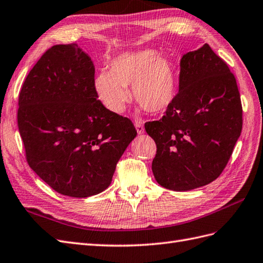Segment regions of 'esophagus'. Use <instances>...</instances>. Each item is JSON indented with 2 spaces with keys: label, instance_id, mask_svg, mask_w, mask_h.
I'll return each mask as SVG.
<instances>
[{
  "label": "esophagus",
  "instance_id": "34e87169",
  "mask_svg": "<svg viewBox=\"0 0 263 263\" xmlns=\"http://www.w3.org/2000/svg\"><path fill=\"white\" fill-rule=\"evenodd\" d=\"M134 125H136V129H137V132L139 133V134H142L143 132H144V126H143V124L141 123V122H137L134 123Z\"/></svg>",
  "mask_w": 263,
  "mask_h": 263
}]
</instances>
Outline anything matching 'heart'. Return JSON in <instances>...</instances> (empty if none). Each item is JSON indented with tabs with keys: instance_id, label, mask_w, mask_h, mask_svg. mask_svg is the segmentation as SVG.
<instances>
[{
	"instance_id": "1",
	"label": "heart",
	"mask_w": 263,
	"mask_h": 263,
	"mask_svg": "<svg viewBox=\"0 0 263 263\" xmlns=\"http://www.w3.org/2000/svg\"><path fill=\"white\" fill-rule=\"evenodd\" d=\"M146 111L159 113L169 107L177 93V77L171 60L159 57L156 50L123 53L101 71L94 80L97 97L107 111L122 113L130 99L126 87Z\"/></svg>"
}]
</instances>
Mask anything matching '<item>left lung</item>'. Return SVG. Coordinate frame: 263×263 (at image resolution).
<instances>
[{"label":"left lung","instance_id":"8db88e82","mask_svg":"<svg viewBox=\"0 0 263 263\" xmlns=\"http://www.w3.org/2000/svg\"><path fill=\"white\" fill-rule=\"evenodd\" d=\"M144 127L157 144L154 178L166 189H197L224 170L241 134L242 105L233 73L210 45L182 57L179 92Z\"/></svg>","mask_w":263,"mask_h":263}]
</instances>
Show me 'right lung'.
Here are the masks:
<instances>
[{
  "label": "right lung",
  "mask_w": 263,
  "mask_h": 263,
  "mask_svg": "<svg viewBox=\"0 0 263 263\" xmlns=\"http://www.w3.org/2000/svg\"><path fill=\"white\" fill-rule=\"evenodd\" d=\"M96 69L78 44L46 50L25 78L17 126L31 169L53 190L86 198L110 185L137 137L130 119L107 111L94 90Z\"/></svg>",
  "instance_id": "obj_1"
}]
</instances>
